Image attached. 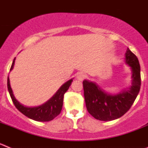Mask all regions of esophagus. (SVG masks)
<instances>
[{
    "instance_id": "esophagus-1",
    "label": "esophagus",
    "mask_w": 148,
    "mask_h": 148,
    "mask_svg": "<svg viewBox=\"0 0 148 148\" xmlns=\"http://www.w3.org/2000/svg\"><path fill=\"white\" fill-rule=\"evenodd\" d=\"M77 78H78V80L79 81H83L84 78H85V75L82 73H79L77 75Z\"/></svg>"
}]
</instances>
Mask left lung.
I'll list each match as a JSON object with an SVG mask.
<instances>
[{
	"mask_svg": "<svg viewBox=\"0 0 148 148\" xmlns=\"http://www.w3.org/2000/svg\"><path fill=\"white\" fill-rule=\"evenodd\" d=\"M125 63L131 68L132 84L116 95H111L95 82H83L84 95L87 111L100 121H112L127 112L136 99L141 87L140 65L136 56L129 49L125 53Z\"/></svg>",
	"mask_w": 148,
	"mask_h": 148,
	"instance_id": "obj_1",
	"label": "left lung"
}]
</instances>
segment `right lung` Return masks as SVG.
I'll return each instance as SVG.
<instances>
[{
  "mask_svg": "<svg viewBox=\"0 0 148 148\" xmlns=\"http://www.w3.org/2000/svg\"><path fill=\"white\" fill-rule=\"evenodd\" d=\"M15 60L14 58L12 64L10 71L13 69V66L15 64ZM73 82V78L67 81L58 89V90L55 93L53 97L44 104H41L38 107H26L21 104L13 95L12 90L10 86V78L8 77L7 79V87L9 92H10V97L12 100L13 104H15V108L23 113L28 118L33 119L37 121H49L55 119L57 116L60 114L63 106V101H64V95L65 92L67 91L71 83Z\"/></svg>",
  "mask_w": 148,
  "mask_h": 148,
  "instance_id": "1",
  "label": "right lung"
}]
</instances>
